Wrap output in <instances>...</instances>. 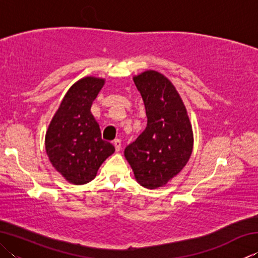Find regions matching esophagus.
Masks as SVG:
<instances>
[{"instance_id": "obj_1", "label": "esophagus", "mask_w": 258, "mask_h": 258, "mask_svg": "<svg viewBox=\"0 0 258 258\" xmlns=\"http://www.w3.org/2000/svg\"><path fill=\"white\" fill-rule=\"evenodd\" d=\"M113 146H115V149H116L117 152L120 151V149H121V141H120V140L116 139L115 141H113Z\"/></svg>"}]
</instances>
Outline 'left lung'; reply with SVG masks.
<instances>
[{
  "instance_id": "left-lung-1",
  "label": "left lung",
  "mask_w": 258,
  "mask_h": 258,
  "mask_svg": "<svg viewBox=\"0 0 258 258\" xmlns=\"http://www.w3.org/2000/svg\"><path fill=\"white\" fill-rule=\"evenodd\" d=\"M133 81L145 102L148 123L138 139L125 148L124 155L140 184L156 189L186 165L194 135L186 109L168 78L147 71Z\"/></svg>"
}]
</instances>
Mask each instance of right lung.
<instances>
[{
    "instance_id": "add662e5",
    "label": "right lung",
    "mask_w": 258,
    "mask_h": 258,
    "mask_svg": "<svg viewBox=\"0 0 258 258\" xmlns=\"http://www.w3.org/2000/svg\"><path fill=\"white\" fill-rule=\"evenodd\" d=\"M104 80L84 77L76 82L61 102L45 135L46 154L53 167L73 184H85L115 148L101 139L91 106Z\"/></svg>"
}]
</instances>
